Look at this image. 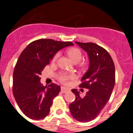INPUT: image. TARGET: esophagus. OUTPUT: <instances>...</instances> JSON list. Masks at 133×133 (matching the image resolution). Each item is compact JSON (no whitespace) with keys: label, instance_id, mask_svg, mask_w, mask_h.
Wrapping results in <instances>:
<instances>
[{"label":"esophagus","instance_id":"34e87169","mask_svg":"<svg viewBox=\"0 0 133 133\" xmlns=\"http://www.w3.org/2000/svg\"><path fill=\"white\" fill-rule=\"evenodd\" d=\"M70 91V89H68L66 87H61V92H63V93H66V92Z\"/></svg>","mask_w":133,"mask_h":133}]
</instances>
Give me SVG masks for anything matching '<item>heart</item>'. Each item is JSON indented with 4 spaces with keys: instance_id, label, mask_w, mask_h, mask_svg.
<instances>
[{
    "instance_id": "1",
    "label": "heart",
    "mask_w": 133,
    "mask_h": 133,
    "mask_svg": "<svg viewBox=\"0 0 133 133\" xmlns=\"http://www.w3.org/2000/svg\"><path fill=\"white\" fill-rule=\"evenodd\" d=\"M67 54L72 61L75 63H78L83 58V52L78 48H71L67 50ZM60 56V52H56L52 58V63H56L58 57ZM77 77L75 73H68L66 72H60L56 75V78L59 82L63 84H67L70 80L75 79Z\"/></svg>"
}]
</instances>
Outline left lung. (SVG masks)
Here are the masks:
<instances>
[{"label":"left lung","instance_id":"8db88e82","mask_svg":"<svg viewBox=\"0 0 133 133\" xmlns=\"http://www.w3.org/2000/svg\"><path fill=\"white\" fill-rule=\"evenodd\" d=\"M75 43L89 55V69L79 85L89 90L82 98L77 89H72L76 99L69 108L75 119L87 123L95 119L109 101L115 84V67L110 54L102 46L92 43Z\"/></svg>","mask_w":133,"mask_h":133}]
</instances>
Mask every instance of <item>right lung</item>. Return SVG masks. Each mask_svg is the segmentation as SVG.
Masks as SVG:
<instances>
[{"mask_svg":"<svg viewBox=\"0 0 133 133\" xmlns=\"http://www.w3.org/2000/svg\"><path fill=\"white\" fill-rule=\"evenodd\" d=\"M72 45L70 41L38 39L28 44L21 52L14 69L12 92L27 117L39 120L49 115L61 87L55 83L44 87L40 82V75L56 52Z\"/></svg>","mask_w":133,"mask_h":133,"instance_id":"add662e5","label":"right lung"}]
</instances>
